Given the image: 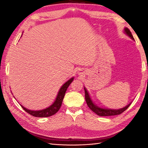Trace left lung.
I'll use <instances>...</instances> for the list:
<instances>
[{"label":"left lung","instance_id":"1","mask_svg":"<svg viewBox=\"0 0 148 148\" xmlns=\"http://www.w3.org/2000/svg\"><path fill=\"white\" fill-rule=\"evenodd\" d=\"M124 31H125V33L129 37H130L132 39V40H134L133 36L132 34H131V32L129 30V28H125ZM84 90H85V101H86L88 107L90 109L93 111V112H94L95 113L97 114V115H99L100 116H114V115H117V114H120L121 113H123L124 111H125L127 108L129 107V106L131 104L130 103L128 105H127L126 106H125L122 108H120V109H119V110H112V109H107V108H103L97 106V105H96L93 103V101H92L87 89L85 87H84Z\"/></svg>","mask_w":148,"mask_h":148}]
</instances>
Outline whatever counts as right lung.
Returning <instances> with one entry per match:
<instances>
[{"instance_id": "add662e5", "label": "right lung", "mask_w": 148, "mask_h": 148, "mask_svg": "<svg viewBox=\"0 0 148 148\" xmlns=\"http://www.w3.org/2000/svg\"><path fill=\"white\" fill-rule=\"evenodd\" d=\"M73 80V77H72L70 80H68L64 84L62 85V87L60 88V90L58 92V96L56 98V100L54 101V103L51 104L50 106L45 108V109L38 111H34L28 110L26 108L23 106L22 105H21V106L26 112H27L29 114H31V115L35 117H48L52 115H54V114L56 113L59 111V110L60 109L62 104V102H63V98L66 93V91L69 85H70V84L72 82Z\"/></svg>"}]
</instances>
